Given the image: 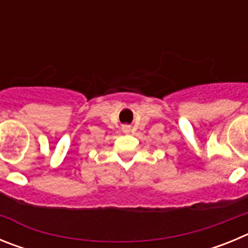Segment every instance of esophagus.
<instances>
[{
	"label": "esophagus",
	"instance_id": "esophagus-1",
	"mask_svg": "<svg viewBox=\"0 0 248 248\" xmlns=\"http://www.w3.org/2000/svg\"><path fill=\"white\" fill-rule=\"evenodd\" d=\"M125 129H128V128H125Z\"/></svg>",
	"mask_w": 248,
	"mask_h": 248
}]
</instances>
